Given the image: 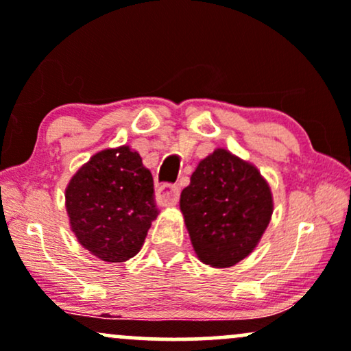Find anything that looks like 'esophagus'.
<instances>
[{
  "mask_svg": "<svg viewBox=\"0 0 351 351\" xmlns=\"http://www.w3.org/2000/svg\"><path fill=\"white\" fill-rule=\"evenodd\" d=\"M180 198V188L176 184L165 183L156 189V203L160 206H173V204L178 203Z\"/></svg>",
  "mask_w": 351,
  "mask_h": 351,
  "instance_id": "34e87169",
  "label": "esophagus"
}]
</instances>
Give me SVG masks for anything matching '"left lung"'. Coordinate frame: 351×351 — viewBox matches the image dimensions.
Returning a JSON list of instances; mask_svg holds the SVG:
<instances>
[{
  "label": "left lung",
  "instance_id": "1",
  "mask_svg": "<svg viewBox=\"0 0 351 351\" xmlns=\"http://www.w3.org/2000/svg\"><path fill=\"white\" fill-rule=\"evenodd\" d=\"M180 208L201 263L231 267L247 257L272 216V193L261 171L224 148L201 160L181 191Z\"/></svg>",
  "mask_w": 351,
  "mask_h": 351
}]
</instances>
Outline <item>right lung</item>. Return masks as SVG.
<instances>
[{
  "mask_svg": "<svg viewBox=\"0 0 351 351\" xmlns=\"http://www.w3.org/2000/svg\"><path fill=\"white\" fill-rule=\"evenodd\" d=\"M71 229L87 251L123 263L142 249L158 216L153 178L128 147L95 153L66 188Z\"/></svg>",
  "mask_w": 351,
  "mask_h": 351,
  "instance_id": "obj_1",
  "label": "right lung"
}]
</instances>
